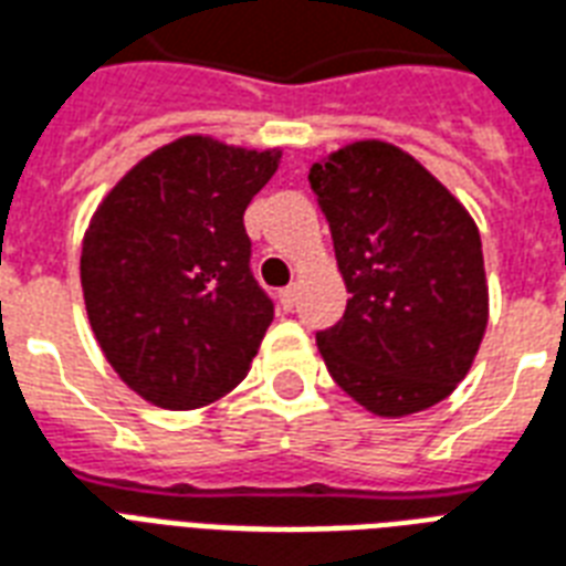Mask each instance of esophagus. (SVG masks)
Instances as JSON below:
<instances>
[{
  "label": "esophagus",
  "instance_id": "1",
  "mask_svg": "<svg viewBox=\"0 0 566 566\" xmlns=\"http://www.w3.org/2000/svg\"><path fill=\"white\" fill-rule=\"evenodd\" d=\"M279 302H282L284 312H291L293 305H296V287H284V291L279 293Z\"/></svg>",
  "mask_w": 566,
  "mask_h": 566
}]
</instances>
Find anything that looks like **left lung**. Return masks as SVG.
I'll list each match as a JSON object with an SVG mask.
<instances>
[{"mask_svg":"<svg viewBox=\"0 0 566 566\" xmlns=\"http://www.w3.org/2000/svg\"><path fill=\"white\" fill-rule=\"evenodd\" d=\"M308 180L350 293L344 317L317 332L332 379L382 418L446 400L490 317L474 219L416 157L379 139L338 148Z\"/></svg>","mask_w":566,"mask_h":566,"instance_id":"8db88e82","label":"left lung"}]
</instances>
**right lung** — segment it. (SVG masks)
I'll use <instances>...</instances> for the list:
<instances>
[{"instance_id":"add662e5","label":"right lung","mask_w":566,"mask_h":566,"mask_svg":"<svg viewBox=\"0 0 566 566\" xmlns=\"http://www.w3.org/2000/svg\"><path fill=\"white\" fill-rule=\"evenodd\" d=\"M282 150L184 136L109 189L82 237L94 338L115 374L163 409L226 398L249 374L273 300L249 270L243 213Z\"/></svg>"}]
</instances>
